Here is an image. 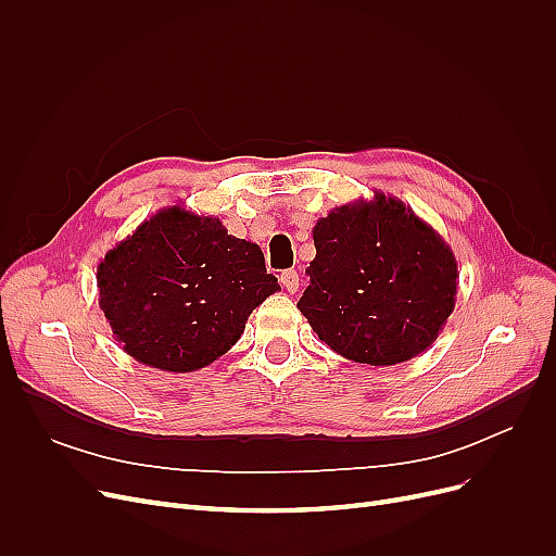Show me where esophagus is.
Segmentation results:
<instances>
[{"mask_svg":"<svg viewBox=\"0 0 556 556\" xmlns=\"http://www.w3.org/2000/svg\"><path fill=\"white\" fill-rule=\"evenodd\" d=\"M280 285L285 290H288L290 294L299 292V274L294 271V268H290V271H282L280 274Z\"/></svg>","mask_w":556,"mask_h":556,"instance_id":"obj_1","label":"esophagus"}]
</instances>
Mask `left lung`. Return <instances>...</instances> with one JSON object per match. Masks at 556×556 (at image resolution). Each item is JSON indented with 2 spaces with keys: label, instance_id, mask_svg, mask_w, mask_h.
I'll return each instance as SVG.
<instances>
[{
  "label": "left lung",
  "instance_id": "1",
  "mask_svg": "<svg viewBox=\"0 0 556 556\" xmlns=\"http://www.w3.org/2000/svg\"><path fill=\"white\" fill-rule=\"evenodd\" d=\"M296 308L345 359L392 366L425 352L457 299V260L422 217L376 192L319 217Z\"/></svg>",
  "mask_w": 556,
  "mask_h": 556
}]
</instances>
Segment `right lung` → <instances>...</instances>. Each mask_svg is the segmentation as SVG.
Here are the masks:
<instances>
[{"mask_svg": "<svg viewBox=\"0 0 556 556\" xmlns=\"http://www.w3.org/2000/svg\"><path fill=\"white\" fill-rule=\"evenodd\" d=\"M99 308L139 364L192 374L241 339L250 313L280 290L257 243L211 215L157 211L97 266Z\"/></svg>", "mask_w": 556, "mask_h": 556, "instance_id": "obj_1", "label": "right lung"}]
</instances>
